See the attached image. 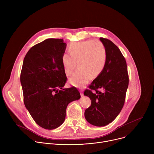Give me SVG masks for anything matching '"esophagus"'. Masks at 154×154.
I'll list each match as a JSON object with an SVG mask.
<instances>
[{
  "mask_svg": "<svg viewBox=\"0 0 154 154\" xmlns=\"http://www.w3.org/2000/svg\"><path fill=\"white\" fill-rule=\"evenodd\" d=\"M80 95H81V96H83V90H80Z\"/></svg>",
  "mask_w": 154,
  "mask_h": 154,
  "instance_id": "esophagus-1",
  "label": "esophagus"
}]
</instances>
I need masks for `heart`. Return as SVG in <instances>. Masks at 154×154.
Here are the masks:
<instances>
[{
    "label": "heart",
    "instance_id": "b5f03b06",
    "mask_svg": "<svg viewBox=\"0 0 154 154\" xmlns=\"http://www.w3.org/2000/svg\"><path fill=\"white\" fill-rule=\"evenodd\" d=\"M69 54L61 56L64 73L71 75L76 67L78 69L69 79V82L76 86L85 85L90 79H94L103 72L107 61L106 49L98 39L71 43L68 47ZM76 64H75V63Z\"/></svg>",
    "mask_w": 154,
    "mask_h": 154
}]
</instances>
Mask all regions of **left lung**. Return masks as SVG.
I'll list each match as a JSON object with an SVG mask.
<instances>
[{
	"label": "left lung",
	"instance_id": "1",
	"mask_svg": "<svg viewBox=\"0 0 154 154\" xmlns=\"http://www.w3.org/2000/svg\"><path fill=\"white\" fill-rule=\"evenodd\" d=\"M107 52V61L101 74L84 91L91 104L86 109V121L95 126H105L115 120L124 106L128 86L125 59L119 49L106 38H100Z\"/></svg>",
	"mask_w": 154,
	"mask_h": 154
}]
</instances>
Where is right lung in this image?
Returning <instances> with one entry per match:
<instances>
[{
	"label": "right lung",
	"mask_w": 154,
	"mask_h": 154,
	"mask_svg": "<svg viewBox=\"0 0 154 154\" xmlns=\"http://www.w3.org/2000/svg\"><path fill=\"white\" fill-rule=\"evenodd\" d=\"M63 41L50 38L32 47L20 72L25 106L35 122L48 130L60 126L68 105L80 98L75 87L63 88L67 81L61 63L66 48Z\"/></svg>",
	"instance_id": "1"
}]
</instances>
